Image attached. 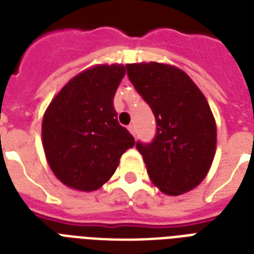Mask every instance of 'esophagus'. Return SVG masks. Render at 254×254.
<instances>
[{
  "label": "esophagus",
  "mask_w": 254,
  "mask_h": 254,
  "mask_svg": "<svg viewBox=\"0 0 254 254\" xmlns=\"http://www.w3.org/2000/svg\"><path fill=\"white\" fill-rule=\"evenodd\" d=\"M127 129H129V131H130L131 134L135 135V125H134V124H130V125L127 127Z\"/></svg>",
  "instance_id": "34e87169"
}]
</instances>
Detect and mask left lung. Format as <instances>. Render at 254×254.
Returning <instances> with one entry per match:
<instances>
[{"instance_id": "obj_1", "label": "left lung", "mask_w": 254, "mask_h": 254, "mask_svg": "<svg viewBox=\"0 0 254 254\" xmlns=\"http://www.w3.org/2000/svg\"><path fill=\"white\" fill-rule=\"evenodd\" d=\"M127 76L157 121L153 142H137L155 187L170 196L200 185L216 153V121L192 79L175 65L149 62L127 64Z\"/></svg>"}]
</instances>
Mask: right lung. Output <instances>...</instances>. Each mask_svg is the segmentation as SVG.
<instances>
[{
  "label": "right lung",
  "mask_w": 254,
  "mask_h": 254,
  "mask_svg": "<svg viewBox=\"0 0 254 254\" xmlns=\"http://www.w3.org/2000/svg\"><path fill=\"white\" fill-rule=\"evenodd\" d=\"M124 64H96L58 92L42 120V145L54 175L64 186L91 192L115 174L134 138L117 121L113 97Z\"/></svg>",
  "instance_id": "right-lung-1"
}]
</instances>
